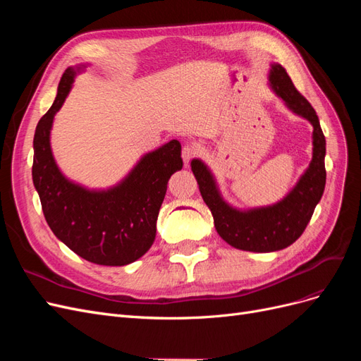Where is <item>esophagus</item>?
Masks as SVG:
<instances>
[{"label":"esophagus","instance_id":"esophagus-1","mask_svg":"<svg viewBox=\"0 0 361 361\" xmlns=\"http://www.w3.org/2000/svg\"><path fill=\"white\" fill-rule=\"evenodd\" d=\"M197 155H199L197 146H194V145L183 146V149H182V158H183V162H185V164H188L192 158H195Z\"/></svg>","mask_w":361,"mask_h":361}]
</instances>
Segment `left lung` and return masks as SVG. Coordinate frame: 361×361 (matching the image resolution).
I'll use <instances>...</instances> for the list:
<instances>
[{
  "instance_id": "8db88e82",
  "label": "left lung",
  "mask_w": 361,
  "mask_h": 361,
  "mask_svg": "<svg viewBox=\"0 0 361 361\" xmlns=\"http://www.w3.org/2000/svg\"><path fill=\"white\" fill-rule=\"evenodd\" d=\"M269 85L281 97L289 110L307 118L313 125V158L298 183L285 199L257 209L238 211L228 206L218 192L212 173L199 159L191 161L200 194L209 207L218 235L235 248L269 253L289 247L307 227L316 204L325 188V137L313 106L295 89L281 64H271Z\"/></svg>"
}]
</instances>
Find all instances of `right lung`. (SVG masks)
Returning a JSON list of instances; mask_svg holds the SVG:
<instances>
[{
    "instance_id": "right-lung-1",
    "label": "right lung",
    "mask_w": 361,
    "mask_h": 361,
    "mask_svg": "<svg viewBox=\"0 0 361 361\" xmlns=\"http://www.w3.org/2000/svg\"><path fill=\"white\" fill-rule=\"evenodd\" d=\"M64 71L57 97L35 133L32 183L51 231L82 259L123 267L143 256L157 236V220L167 182L182 169L180 143L171 140L149 152L116 187L90 191L63 176L52 157L49 134L54 116L71 90L76 72Z\"/></svg>"
}]
</instances>
